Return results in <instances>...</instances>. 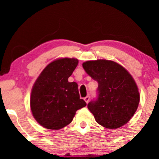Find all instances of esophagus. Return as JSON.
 I'll use <instances>...</instances> for the list:
<instances>
[{
	"mask_svg": "<svg viewBox=\"0 0 159 159\" xmlns=\"http://www.w3.org/2000/svg\"><path fill=\"white\" fill-rule=\"evenodd\" d=\"M84 101L86 102V103H88L89 102V101H90V96H86V97L84 98Z\"/></svg>",
	"mask_w": 159,
	"mask_h": 159,
	"instance_id": "obj_1",
	"label": "esophagus"
}]
</instances>
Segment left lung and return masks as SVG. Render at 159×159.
<instances>
[{
	"mask_svg": "<svg viewBox=\"0 0 159 159\" xmlns=\"http://www.w3.org/2000/svg\"><path fill=\"white\" fill-rule=\"evenodd\" d=\"M82 66L98 84L97 98L87 105L96 121L107 129H117L126 124L140 102L138 87L132 76L112 61H89Z\"/></svg>",
	"mask_w": 159,
	"mask_h": 159,
	"instance_id": "1",
	"label": "left lung"
}]
</instances>
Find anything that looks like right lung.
I'll list each match as a JSON object with an SVG mask.
<instances>
[{
  "label": "right lung",
  "instance_id": "obj_1",
  "mask_svg": "<svg viewBox=\"0 0 159 159\" xmlns=\"http://www.w3.org/2000/svg\"><path fill=\"white\" fill-rule=\"evenodd\" d=\"M75 58H61L50 63L32 88L30 109L34 117L45 129L58 130L69 125L76 111L87 104L80 98L78 84L69 82L78 66Z\"/></svg>",
  "mask_w": 159,
  "mask_h": 159
}]
</instances>
